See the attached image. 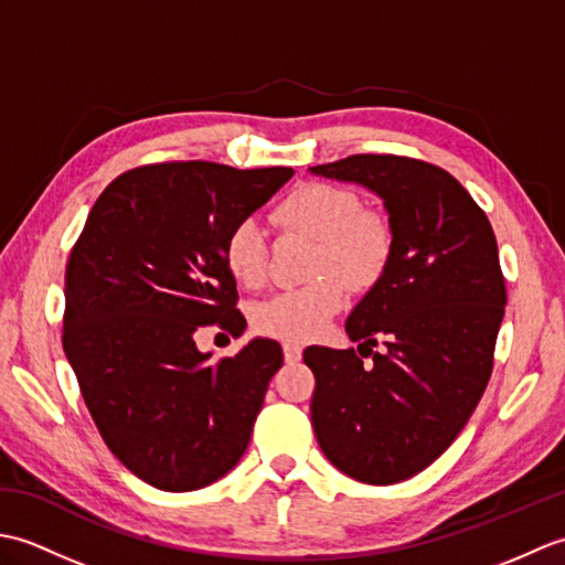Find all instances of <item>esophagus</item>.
Wrapping results in <instances>:
<instances>
[{
  "label": "esophagus",
  "mask_w": 565,
  "mask_h": 565,
  "mask_svg": "<svg viewBox=\"0 0 565 565\" xmlns=\"http://www.w3.org/2000/svg\"><path fill=\"white\" fill-rule=\"evenodd\" d=\"M301 356H303V347H301V344H296V342H286V344H284V359H286V364L301 362Z\"/></svg>",
  "instance_id": "34e87169"
}]
</instances>
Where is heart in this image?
<instances>
[{
    "label": "heart",
    "instance_id": "b5f03b06",
    "mask_svg": "<svg viewBox=\"0 0 565 565\" xmlns=\"http://www.w3.org/2000/svg\"><path fill=\"white\" fill-rule=\"evenodd\" d=\"M274 223L286 233L318 239L313 276L318 281L281 291L262 301L252 322L269 338L308 342L330 326L347 303V289H371L386 274L395 233L386 215L364 209L352 189L334 184H303L274 209ZM227 274L247 289H257L269 271V249L262 227L245 218L223 243Z\"/></svg>",
    "mask_w": 565,
    "mask_h": 565
}]
</instances>
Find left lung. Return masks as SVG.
I'll return each mask as SVG.
<instances>
[{"label":"left lung","mask_w":565,"mask_h":565,"mask_svg":"<svg viewBox=\"0 0 565 565\" xmlns=\"http://www.w3.org/2000/svg\"><path fill=\"white\" fill-rule=\"evenodd\" d=\"M310 172L376 191L395 233L386 274L347 318L359 354L303 352L316 376L310 419L342 473L401 483L447 451L493 374L508 303L495 233L473 196L425 160L350 154ZM379 343L387 350L374 353Z\"/></svg>","instance_id":"8db88e82"}]
</instances>
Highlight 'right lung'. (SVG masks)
Here are the masks:
<instances>
[{
  "label": "right lung",
  "instance_id": "add662e5",
  "mask_svg": "<svg viewBox=\"0 0 565 565\" xmlns=\"http://www.w3.org/2000/svg\"><path fill=\"white\" fill-rule=\"evenodd\" d=\"M291 167L158 162L102 191L65 269L63 350L111 454L140 481L186 493L245 454L281 344L211 362L194 334L245 330L223 243Z\"/></svg>",
  "mask_w": 565,
  "mask_h": 565
}]
</instances>
